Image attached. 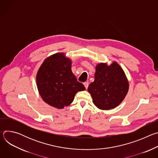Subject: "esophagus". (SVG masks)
Masks as SVG:
<instances>
[{
  "instance_id": "34e87169",
  "label": "esophagus",
  "mask_w": 158,
  "mask_h": 158,
  "mask_svg": "<svg viewBox=\"0 0 158 158\" xmlns=\"http://www.w3.org/2000/svg\"><path fill=\"white\" fill-rule=\"evenodd\" d=\"M84 85L85 89H87V87H88V86H89V82H85L84 83Z\"/></svg>"
}]
</instances>
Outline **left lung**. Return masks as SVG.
Returning <instances> with one entry per match:
<instances>
[{
    "label": "left lung",
    "instance_id": "obj_1",
    "mask_svg": "<svg viewBox=\"0 0 158 158\" xmlns=\"http://www.w3.org/2000/svg\"><path fill=\"white\" fill-rule=\"evenodd\" d=\"M94 78L87 90L97 107L108 110L121 103L128 92L129 82L117 62L110 65L104 63L97 65Z\"/></svg>",
    "mask_w": 158,
    "mask_h": 158
}]
</instances>
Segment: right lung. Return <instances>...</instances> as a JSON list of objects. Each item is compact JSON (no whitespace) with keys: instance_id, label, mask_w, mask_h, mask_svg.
<instances>
[{"instance_id":"1","label":"right lung","mask_w":158,"mask_h":158,"mask_svg":"<svg viewBox=\"0 0 158 158\" xmlns=\"http://www.w3.org/2000/svg\"><path fill=\"white\" fill-rule=\"evenodd\" d=\"M36 81L42 99L58 109L68 106L78 91L85 89L71 71V60L63 53L55 54L44 61Z\"/></svg>"}]
</instances>
